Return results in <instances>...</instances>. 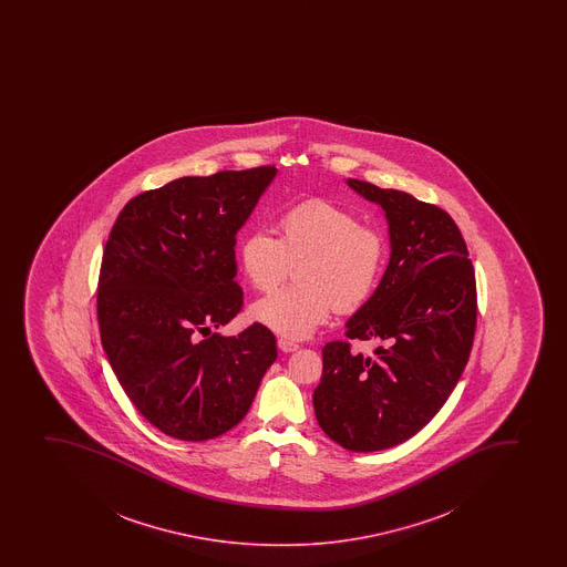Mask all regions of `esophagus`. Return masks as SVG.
<instances>
[{
    "label": "esophagus",
    "mask_w": 567,
    "mask_h": 567,
    "mask_svg": "<svg viewBox=\"0 0 567 567\" xmlns=\"http://www.w3.org/2000/svg\"><path fill=\"white\" fill-rule=\"evenodd\" d=\"M278 348H280L284 353H291L295 352V350H299V344L293 342V340L278 339Z\"/></svg>",
    "instance_id": "esophagus-1"
}]
</instances>
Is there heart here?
Returning a JSON list of instances; mask_svg holds the SVG:
<instances>
[{"label": "heart", "instance_id": "1", "mask_svg": "<svg viewBox=\"0 0 567 567\" xmlns=\"http://www.w3.org/2000/svg\"><path fill=\"white\" fill-rule=\"evenodd\" d=\"M238 262L257 291L280 286L301 265L300 286L257 300L249 316L278 334L307 339L334 308L355 312L371 299L384 276L388 241L377 228L359 225L350 209L316 198L281 215L278 238L267 230L244 236Z\"/></svg>", "mask_w": 567, "mask_h": 567}]
</instances>
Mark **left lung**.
<instances>
[{"instance_id":"left-lung-1","label":"left lung","mask_w":567,"mask_h":567,"mask_svg":"<svg viewBox=\"0 0 567 567\" xmlns=\"http://www.w3.org/2000/svg\"><path fill=\"white\" fill-rule=\"evenodd\" d=\"M346 183L384 209L390 262L346 323V337L371 340L374 352L326 344L313 411L342 449L377 452L416 435L456 388L475 339V270L444 209L403 190Z\"/></svg>"}]
</instances>
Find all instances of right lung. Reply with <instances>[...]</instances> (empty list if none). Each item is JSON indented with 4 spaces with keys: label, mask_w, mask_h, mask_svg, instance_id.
I'll use <instances>...</instances> for the list:
<instances>
[{
    "label": "right lung",
    "mask_w": 567,
    "mask_h": 567,
    "mask_svg": "<svg viewBox=\"0 0 567 567\" xmlns=\"http://www.w3.org/2000/svg\"><path fill=\"white\" fill-rule=\"evenodd\" d=\"M276 174L260 166L179 177L132 198L111 228L99 281L102 346L140 414L179 441L233 430L278 358L259 323L238 337L212 332L241 310L236 233Z\"/></svg>",
    "instance_id": "obj_1"
}]
</instances>
